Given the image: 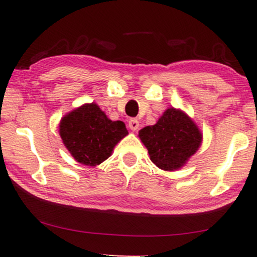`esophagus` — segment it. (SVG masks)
<instances>
[{
    "mask_svg": "<svg viewBox=\"0 0 257 257\" xmlns=\"http://www.w3.org/2000/svg\"><path fill=\"white\" fill-rule=\"evenodd\" d=\"M128 127L132 130L133 132H136V131H138V128H139V121L137 120V119H130L128 120Z\"/></svg>",
    "mask_w": 257,
    "mask_h": 257,
    "instance_id": "obj_1",
    "label": "esophagus"
}]
</instances>
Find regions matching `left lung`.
<instances>
[{"instance_id": "obj_1", "label": "left lung", "mask_w": 257, "mask_h": 257, "mask_svg": "<svg viewBox=\"0 0 257 257\" xmlns=\"http://www.w3.org/2000/svg\"><path fill=\"white\" fill-rule=\"evenodd\" d=\"M152 163L164 171L182 168L202 143V132L180 108L168 107L154 125L139 131Z\"/></svg>"}]
</instances>
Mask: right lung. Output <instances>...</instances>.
Returning a JSON list of instances; mask_svg holds the SVG:
<instances>
[{
    "mask_svg": "<svg viewBox=\"0 0 257 257\" xmlns=\"http://www.w3.org/2000/svg\"><path fill=\"white\" fill-rule=\"evenodd\" d=\"M127 135L124 122L108 119L96 103L80 105L59 121V136L66 150L85 166H97L106 160Z\"/></svg>",
    "mask_w": 257,
    "mask_h": 257,
    "instance_id": "obj_1",
    "label": "right lung"
}]
</instances>
